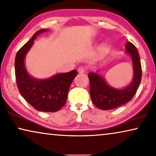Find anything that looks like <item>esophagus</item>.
I'll return each instance as SVG.
<instances>
[{"label":"esophagus","instance_id":"1","mask_svg":"<svg viewBox=\"0 0 156 156\" xmlns=\"http://www.w3.org/2000/svg\"><path fill=\"white\" fill-rule=\"evenodd\" d=\"M85 71V68L83 67V66H81V67H80V68H79V69H78V73L82 74V73H84Z\"/></svg>","mask_w":156,"mask_h":156}]
</instances>
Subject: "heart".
I'll list each match as a JSON object with an SVG mask.
<instances>
[{"label": "heart", "mask_w": 156, "mask_h": 156, "mask_svg": "<svg viewBox=\"0 0 156 156\" xmlns=\"http://www.w3.org/2000/svg\"><path fill=\"white\" fill-rule=\"evenodd\" d=\"M100 51H101V53L107 54V51H109V47H108V46H107V45H103L102 47H101Z\"/></svg>", "instance_id": "1"}]
</instances>
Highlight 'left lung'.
Masks as SVG:
<instances>
[{
  "label": "left lung",
  "mask_w": 156,
  "mask_h": 156,
  "mask_svg": "<svg viewBox=\"0 0 156 156\" xmlns=\"http://www.w3.org/2000/svg\"><path fill=\"white\" fill-rule=\"evenodd\" d=\"M126 51L131 58L133 66V78L127 86L115 88L109 85L105 79L98 73H88L90 94L93 104L98 108L109 110L126 104L136 94L141 80V66L138 50L134 45L128 41L126 44Z\"/></svg>",
  "instance_id": "left-lung-1"
}]
</instances>
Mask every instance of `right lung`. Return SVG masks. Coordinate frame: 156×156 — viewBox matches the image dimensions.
I'll list each match as a JSON object with an SVG mask.
<instances>
[{
  "instance_id": "right-lung-1",
  "label": "right lung",
  "mask_w": 156,
  "mask_h": 156,
  "mask_svg": "<svg viewBox=\"0 0 156 156\" xmlns=\"http://www.w3.org/2000/svg\"><path fill=\"white\" fill-rule=\"evenodd\" d=\"M48 29L37 31L17 51L15 60V77L20 93L34 109L40 112H57L66 102L69 87L77 76L76 70L61 73L46 79L32 77L26 69L25 57L36 37Z\"/></svg>"
}]
</instances>
